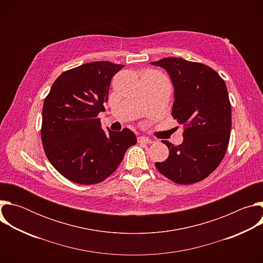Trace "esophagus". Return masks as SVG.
Wrapping results in <instances>:
<instances>
[{
  "label": "esophagus",
  "mask_w": 263,
  "mask_h": 263,
  "mask_svg": "<svg viewBox=\"0 0 263 263\" xmlns=\"http://www.w3.org/2000/svg\"><path fill=\"white\" fill-rule=\"evenodd\" d=\"M137 141L138 142H143V143H152L153 142L151 139H149L148 137H145V136L137 137Z\"/></svg>",
  "instance_id": "obj_1"
}]
</instances>
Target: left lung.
<instances>
[{"label": "left lung", "instance_id": "8db88e82", "mask_svg": "<svg viewBox=\"0 0 263 263\" xmlns=\"http://www.w3.org/2000/svg\"><path fill=\"white\" fill-rule=\"evenodd\" d=\"M163 67L174 85L172 116L183 125V142L170 149L156 168L178 184H194L207 178L221 162L232 127L227 86L210 66L183 58L167 57L151 62Z\"/></svg>", "mask_w": 263, "mask_h": 263}]
</instances>
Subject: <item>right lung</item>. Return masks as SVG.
I'll return each instance as SVG.
<instances>
[{
	"label": "right lung",
	"mask_w": 263,
	"mask_h": 263,
	"mask_svg": "<svg viewBox=\"0 0 263 263\" xmlns=\"http://www.w3.org/2000/svg\"><path fill=\"white\" fill-rule=\"evenodd\" d=\"M124 67L95 61L62 72L43 108L42 141L52 165L71 182L90 185L104 181L121 164L135 134L101 128L98 115L108 101L110 81Z\"/></svg>",
	"instance_id": "right-lung-1"
}]
</instances>
